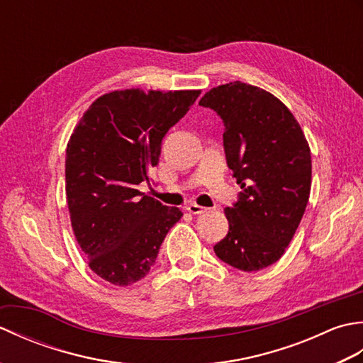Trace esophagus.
<instances>
[{
    "label": "esophagus",
    "instance_id": "esophagus-1",
    "mask_svg": "<svg viewBox=\"0 0 363 363\" xmlns=\"http://www.w3.org/2000/svg\"><path fill=\"white\" fill-rule=\"evenodd\" d=\"M186 211H189L190 213H194V215H199V213H204V212H206V207L198 206V204H195V203H191V204L186 206Z\"/></svg>",
    "mask_w": 363,
    "mask_h": 363
}]
</instances>
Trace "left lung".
I'll return each mask as SVG.
<instances>
[{
    "label": "left lung",
    "mask_w": 363,
    "mask_h": 363,
    "mask_svg": "<svg viewBox=\"0 0 363 363\" xmlns=\"http://www.w3.org/2000/svg\"><path fill=\"white\" fill-rule=\"evenodd\" d=\"M225 123L228 167L242 191L226 207L228 235L217 256L242 272H259L282 257L303 218L312 184L311 148L281 99L234 81L199 99Z\"/></svg>",
    "instance_id": "obj_1"
}]
</instances>
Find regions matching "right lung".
<instances>
[{"label":"right lung","mask_w":363,"mask_h":363,"mask_svg":"<svg viewBox=\"0 0 363 363\" xmlns=\"http://www.w3.org/2000/svg\"><path fill=\"white\" fill-rule=\"evenodd\" d=\"M201 90H113L95 99L67 145L72 228L91 272L118 287L150 273L167 233L182 217L137 186L150 182L162 138Z\"/></svg>","instance_id":"add662e5"}]
</instances>
